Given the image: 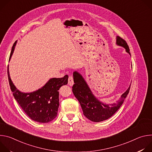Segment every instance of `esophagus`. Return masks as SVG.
<instances>
[{"label": "esophagus", "instance_id": "1", "mask_svg": "<svg viewBox=\"0 0 152 152\" xmlns=\"http://www.w3.org/2000/svg\"><path fill=\"white\" fill-rule=\"evenodd\" d=\"M68 84L70 86H73L74 84V81H73V78L72 76H69V80H68Z\"/></svg>", "mask_w": 152, "mask_h": 152}]
</instances>
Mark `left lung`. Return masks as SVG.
<instances>
[{
  "instance_id": "1",
  "label": "left lung",
  "mask_w": 152,
  "mask_h": 152,
  "mask_svg": "<svg viewBox=\"0 0 152 152\" xmlns=\"http://www.w3.org/2000/svg\"><path fill=\"white\" fill-rule=\"evenodd\" d=\"M116 45L124 48L126 52L131 55L127 42L118 36L116 37ZM73 76L75 83L72 87L73 93L81 106L83 115L93 122L102 121L111 117L123 103L131 87L130 85L115 103L106 104L96 97L80 73L75 71Z\"/></svg>"
}]
</instances>
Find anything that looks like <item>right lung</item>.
I'll return each instance as SVG.
<instances>
[{
  "label": "right lung",
  "instance_id": "1",
  "mask_svg": "<svg viewBox=\"0 0 152 152\" xmlns=\"http://www.w3.org/2000/svg\"><path fill=\"white\" fill-rule=\"evenodd\" d=\"M17 42L12 46L9 61ZM8 76L14 99L31 119L41 123H46L56 118L59 105L58 90L62 85L67 84L68 75L61 78H51L41 88L31 93L21 92L16 88L10 77L9 65Z\"/></svg>",
  "mask_w": 152,
  "mask_h": 152
}]
</instances>
